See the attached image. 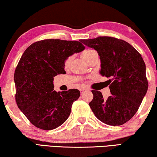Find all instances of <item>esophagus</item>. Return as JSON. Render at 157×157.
Returning <instances> with one entry per match:
<instances>
[{
  "mask_svg": "<svg viewBox=\"0 0 157 157\" xmlns=\"http://www.w3.org/2000/svg\"><path fill=\"white\" fill-rule=\"evenodd\" d=\"M85 90H86V88H81V89H80V91L81 94H83V93L85 91Z\"/></svg>",
  "mask_w": 157,
  "mask_h": 157,
  "instance_id": "1",
  "label": "esophagus"
}]
</instances>
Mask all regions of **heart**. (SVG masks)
Listing matches in <instances>:
<instances>
[{
    "label": "heart",
    "mask_w": 157,
    "mask_h": 157,
    "mask_svg": "<svg viewBox=\"0 0 157 157\" xmlns=\"http://www.w3.org/2000/svg\"><path fill=\"white\" fill-rule=\"evenodd\" d=\"M97 54V52L94 50V49H86L84 51H83L82 53H81V57L83 58V59L85 61V62H88V61H89L90 59H91L92 56L95 55V54ZM70 59H71V58L69 57L65 60V62H64V65L65 66H67L68 64H69Z\"/></svg>",
    "instance_id": "obj_1"
}]
</instances>
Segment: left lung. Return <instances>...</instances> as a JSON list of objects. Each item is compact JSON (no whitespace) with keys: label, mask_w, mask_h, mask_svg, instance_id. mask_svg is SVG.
Here are the masks:
<instances>
[{"label":"left lung","mask_w":157,"mask_h":157,"mask_svg":"<svg viewBox=\"0 0 157 157\" xmlns=\"http://www.w3.org/2000/svg\"><path fill=\"white\" fill-rule=\"evenodd\" d=\"M95 49L101 59L100 74L109 79L111 95L104 100L101 92L92 90L89 103L98 119L109 125H122L139 109L148 89L146 66L141 54L128 42L112 37L81 40Z\"/></svg>","instance_id":"1"}]
</instances>
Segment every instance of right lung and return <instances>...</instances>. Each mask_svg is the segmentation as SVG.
<instances>
[{
  "instance_id": "right-lung-1",
  "label": "right lung",
  "mask_w": 157,
  "mask_h": 157,
  "mask_svg": "<svg viewBox=\"0 0 157 157\" xmlns=\"http://www.w3.org/2000/svg\"><path fill=\"white\" fill-rule=\"evenodd\" d=\"M84 49L78 41L48 39L33 43L24 52L14 74L15 101L37 128L54 129L69 117L81 93L77 89L54 90V77L66 73L65 60Z\"/></svg>"
}]
</instances>
